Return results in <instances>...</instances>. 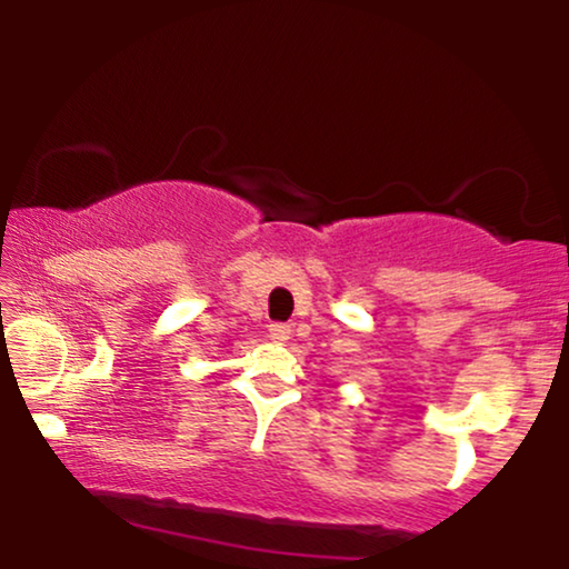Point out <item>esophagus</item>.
<instances>
[{"label": "esophagus", "instance_id": "34e87169", "mask_svg": "<svg viewBox=\"0 0 569 569\" xmlns=\"http://www.w3.org/2000/svg\"><path fill=\"white\" fill-rule=\"evenodd\" d=\"M290 333H292V329L287 323H271L269 326V337L277 341V345H284L287 339H290Z\"/></svg>", "mask_w": 569, "mask_h": 569}]
</instances>
